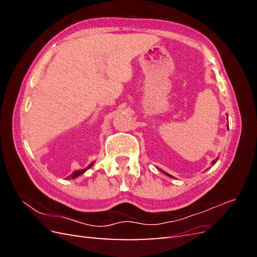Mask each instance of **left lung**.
<instances>
[{
	"instance_id": "8db88e82",
	"label": "left lung",
	"mask_w": 257,
	"mask_h": 257,
	"mask_svg": "<svg viewBox=\"0 0 257 257\" xmlns=\"http://www.w3.org/2000/svg\"><path fill=\"white\" fill-rule=\"evenodd\" d=\"M227 121H228V116H227ZM227 130H228V123H227ZM216 161H217V159H215L214 161H212V163H211V164H212V165H214V164H215V163H216ZM160 170H161V172H162V173H164V174H165L166 176H168V177H170V178H174L173 176H170L169 174L165 173V172H164V170H162V169H160Z\"/></svg>"
}]
</instances>
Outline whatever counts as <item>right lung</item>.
Listing matches in <instances>:
<instances>
[{
  "mask_svg": "<svg viewBox=\"0 0 257 257\" xmlns=\"http://www.w3.org/2000/svg\"><path fill=\"white\" fill-rule=\"evenodd\" d=\"M93 164H94V162H92L91 164H89V166H87V167L83 168V169L76 170V172H74L71 176H68V178H69V179H75V178H77V177H79L80 175H82V174H84L85 172H87V170H88L89 168H91V167L93 166Z\"/></svg>",
  "mask_w": 257,
  "mask_h": 257,
  "instance_id": "obj_1",
  "label": "right lung"
}]
</instances>
